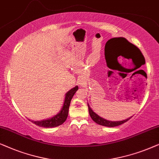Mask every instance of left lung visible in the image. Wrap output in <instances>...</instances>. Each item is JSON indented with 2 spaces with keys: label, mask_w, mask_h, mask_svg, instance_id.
Segmentation results:
<instances>
[{
  "label": "left lung",
  "mask_w": 159,
  "mask_h": 159,
  "mask_svg": "<svg viewBox=\"0 0 159 159\" xmlns=\"http://www.w3.org/2000/svg\"><path fill=\"white\" fill-rule=\"evenodd\" d=\"M116 39H120L121 41H120V44L118 45L119 48H118V51H120V52H122L123 54H124V57L126 58H132L133 60V58H138L139 57H141L144 59L145 60V58H144L143 54L140 52V50L136 46L133 45L132 43H131L129 42L126 39H124V38H118V39H112L111 40L116 41ZM133 48H132V47ZM88 107H89V115L92 118V119L94 120L95 123L99 124V125L104 126H108V127H114V126H119L120 124H124L126 121H128L130 119V117L127 118V119H125L124 120H120V121H111V120H107L105 118H101L100 116H99L97 113H95L94 111H92V108H91L89 105L88 104Z\"/></svg>",
  "instance_id": "1"
}]
</instances>
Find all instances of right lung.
Wrapping results in <instances>:
<instances>
[{
    "mask_svg": "<svg viewBox=\"0 0 159 159\" xmlns=\"http://www.w3.org/2000/svg\"><path fill=\"white\" fill-rule=\"evenodd\" d=\"M78 89V86H76L75 87L72 89L67 92L65 94V98L64 104H63V107L61 109L60 113L57 114L56 116H53L52 118H48V119L43 120H39V121H34V120H31L33 124L35 125H38L41 127H45V128H52V127H56L62 124L65 120H66L67 118V115H68L69 111V107L70 104V101L72 98H73V95L75 94L76 91Z\"/></svg>",
    "mask_w": 159,
    "mask_h": 159,
    "instance_id": "1",
    "label": "right lung"
}]
</instances>
